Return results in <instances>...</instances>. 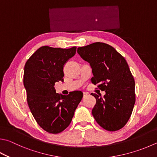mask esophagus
<instances>
[{"label":"esophagus","instance_id":"esophagus-1","mask_svg":"<svg viewBox=\"0 0 157 157\" xmlns=\"http://www.w3.org/2000/svg\"><path fill=\"white\" fill-rule=\"evenodd\" d=\"M87 95H88V93H85V92H84V93H83L84 98H85V97H86V96H87Z\"/></svg>","mask_w":157,"mask_h":157}]
</instances>
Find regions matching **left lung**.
<instances>
[{
  "label": "left lung",
  "instance_id": "1",
  "mask_svg": "<svg viewBox=\"0 0 157 157\" xmlns=\"http://www.w3.org/2000/svg\"><path fill=\"white\" fill-rule=\"evenodd\" d=\"M81 58L92 68L91 82L105 90L104 98L96 99L92 110L98 124L108 131H116L126 124L135 103V83L125 58L110 45L95 42L78 48Z\"/></svg>",
  "mask_w": 157,
  "mask_h": 157
}]
</instances>
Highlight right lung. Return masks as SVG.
<instances>
[{"label": "right lung", "mask_w": 157, "mask_h": 157, "mask_svg": "<svg viewBox=\"0 0 157 157\" xmlns=\"http://www.w3.org/2000/svg\"><path fill=\"white\" fill-rule=\"evenodd\" d=\"M75 53L76 47L43 46L25 65L23 83L28 106L39 126L49 133H59L69 126L83 97L79 90L62 95L54 88L56 82L64 81V65Z\"/></svg>", "instance_id": "1"}]
</instances>
